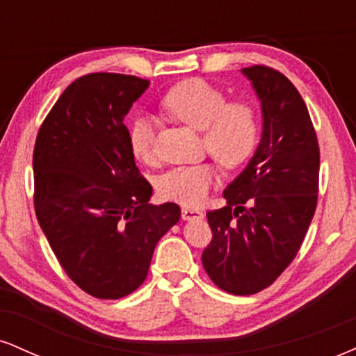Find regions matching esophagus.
I'll list each match as a JSON object with an SVG mask.
<instances>
[{
  "mask_svg": "<svg viewBox=\"0 0 356 356\" xmlns=\"http://www.w3.org/2000/svg\"><path fill=\"white\" fill-rule=\"evenodd\" d=\"M204 218V212L199 209H191V207H182V219L184 220H194Z\"/></svg>",
  "mask_w": 356,
  "mask_h": 356,
  "instance_id": "34e87169",
  "label": "esophagus"
}]
</instances>
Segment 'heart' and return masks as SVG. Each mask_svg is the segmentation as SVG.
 I'll use <instances>...</instances> for the list:
<instances>
[{
    "mask_svg": "<svg viewBox=\"0 0 356 356\" xmlns=\"http://www.w3.org/2000/svg\"><path fill=\"white\" fill-rule=\"evenodd\" d=\"M162 105L179 122L202 130L206 149L224 169H236L251 157L259 137L254 108L244 102L226 104L220 90L201 79L181 81L165 93ZM155 124L140 115L129 129V147L142 162L154 159ZM216 170L211 164L184 165L170 169L157 181L159 194L169 201L197 206L206 199Z\"/></svg>",
    "mask_w": 356,
    "mask_h": 356,
    "instance_id": "obj_1",
    "label": "heart"
}]
</instances>
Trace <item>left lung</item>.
Returning a JSON list of instances; mask_svg holds the SVG:
<instances>
[{"label":"left lung","instance_id":"8db88e82","mask_svg":"<svg viewBox=\"0 0 356 356\" xmlns=\"http://www.w3.org/2000/svg\"><path fill=\"white\" fill-rule=\"evenodd\" d=\"M261 102V140L222 192L226 206L207 212L212 241L206 273L231 295H254L295 259L318 199L320 149L300 92L283 73L243 68Z\"/></svg>","mask_w":356,"mask_h":356}]
</instances>
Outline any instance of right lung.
<instances>
[{
    "label": "right lung",
    "mask_w": 356,
    "mask_h": 356,
    "mask_svg": "<svg viewBox=\"0 0 356 356\" xmlns=\"http://www.w3.org/2000/svg\"><path fill=\"white\" fill-rule=\"evenodd\" d=\"M150 81L90 73L68 85L33 152L35 211L65 273L88 295L118 300L145 281L159 239L181 219L149 204L124 118Z\"/></svg>",
    "instance_id": "add662e5"
}]
</instances>
